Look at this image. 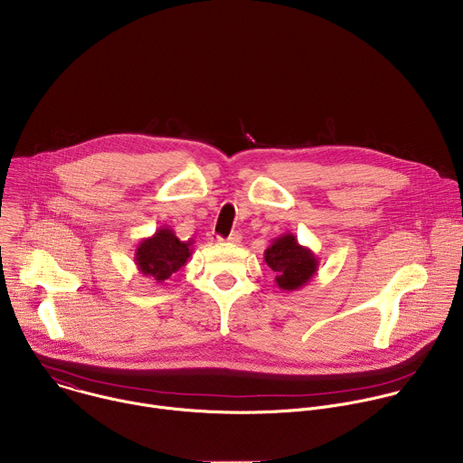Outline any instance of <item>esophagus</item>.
<instances>
[{
  "label": "esophagus",
  "instance_id": "obj_1",
  "mask_svg": "<svg viewBox=\"0 0 463 463\" xmlns=\"http://www.w3.org/2000/svg\"><path fill=\"white\" fill-rule=\"evenodd\" d=\"M227 241L236 245V243H240V241H241V234H240V232H232V234L227 238Z\"/></svg>",
  "mask_w": 463,
  "mask_h": 463
}]
</instances>
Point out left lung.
<instances>
[{"mask_svg":"<svg viewBox=\"0 0 463 463\" xmlns=\"http://www.w3.org/2000/svg\"><path fill=\"white\" fill-rule=\"evenodd\" d=\"M271 271H275V282L282 291H297L304 288L318 269V258L309 247L298 243L293 232H286L271 241L263 252Z\"/></svg>","mask_w":463,"mask_h":463,"instance_id":"8db88e82","label":"left lung"}]
</instances>
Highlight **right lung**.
Listing matches in <instances>:
<instances>
[{
    "instance_id": "obj_1",
    "label": "right lung",
    "mask_w": 463,
    "mask_h": 463,
    "mask_svg": "<svg viewBox=\"0 0 463 463\" xmlns=\"http://www.w3.org/2000/svg\"><path fill=\"white\" fill-rule=\"evenodd\" d=\"M194 240H179L170 227H159L156 234L141 240L136 249V266L143 277L163 284L186 266L192 256Z\"/></svg>"
}]
</instances>
